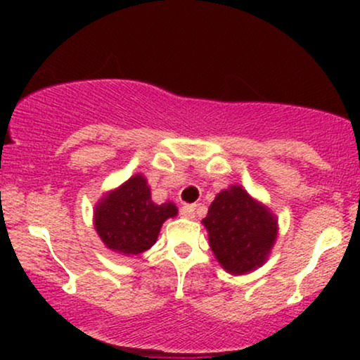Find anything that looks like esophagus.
<instances>
[{
	"label": "esophagus",
	"instance_id": "esophagus-1",
	"mask_svg": "<svg viewBox=\"0 0 360 360\" xmlns=\"http://www.w3.org/2000/svg\"><path fill=\"white\" fill-rule=\"evenodd\" d=\"M196 211V205H184L181 206V214L186 216V218H191Z\"/></svg>",
	"mask_w": 360,
	"mask_h": 360
}]
</instances>
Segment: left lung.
<instances>
[{
	"label": "left lung",
	"mask_w": 360,
	"mask_h": 360,
	"mask_svg": "<svg viewBox=\"0 0 360 360\" xmlns=\"http://www.w3.org/2000/svg\"><path fill=\"white\" fill-rule=\"evenodd\" d=\"M203 223L216 259L231 274L262 265L277 238V221L240 186L221 191Z\"/></svg>",
	"instance_id": "8db88e82"
}]
</instances>
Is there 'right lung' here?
Returning a JSON list of instances; mask_svg holds the SVG:
<instances>
[{"label":"right lung","mask_w":360,"mask_h":360,"mask_svg":"<svg viewBox=\"0 0 360 360\" xmlns=\"http://www.w3.org/2000/svg\"><path fill=\"white\" fill-rule=\"evenodd\" d=\"M174 203L155 205L142 175H136L100 201L95 228L106 248L124 255H136L155 244L162 223L174 218Z\"/></svg>","instance_id":"obj_1"}]
</instances>
